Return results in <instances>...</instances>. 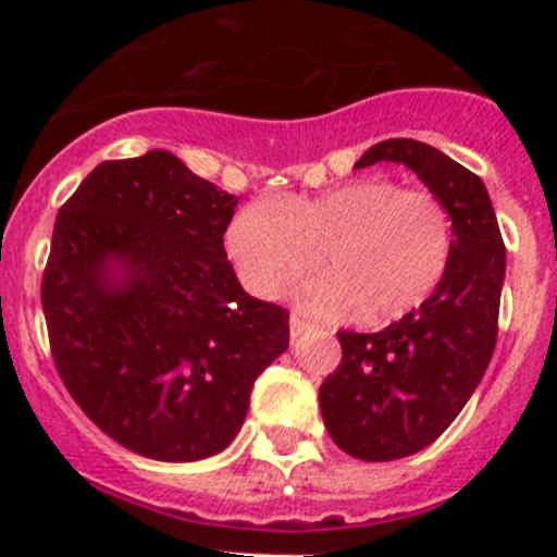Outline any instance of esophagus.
<instances>
[{
  "label": "esophagus",
  "mask_w": 557,
  "mask_h": 557,
  "mask_svg": "<svg viewBox=\"0 0 557 557\" xmlns=\"http://www.w3.org/2000/svg\"><path fill=\"white\" fill-rule=\"evenodd\" d=\"M307 329H310V323H307L305 318H299V314H290V339H299Z\"/></svg>",
  "instance_id": "34e87169"
}]
</instances>
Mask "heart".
<instances>
[{"label":"heart","mask_w":557,"mask_h":557,"mask_svg":"<svg viewBox=\"0 0 557 557\" xmlns=\"http://www.w3.org/2000/svg\"><path fill=\"white\" fill-rule=\"evenodd\" d=\"M453 247L445 201L387 177L247 205L226 228L228 258L261 299H280L323 252L329 272L307 280L296 305L329 320L367 312L374 323H391L418 310L445 280Z\"/></svg>","instance_id":"b5f03b06"}]
</instances>
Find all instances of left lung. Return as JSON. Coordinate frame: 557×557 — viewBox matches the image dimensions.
<instances>
[{
  "instance_id": "obj_1",
  "label": "left lung",
  "mask_w": 557,
  "mask_h": 557,
  "mask_svg": "<svg viewBox=\"0 0 557 557\" xmlns=\"http://www.w3.org/2000/svg\"><path fill=\"white\" fill-rule=\"evenodd\" d=\"M377 161L409 166L447 205L453 261L425 305L377 334L339 331L342 363L320 385V412L339 450L396 460L445 434L480 385L498 336L504 250L485 183L431 145L385 139L356 170Z\"/></svg>"
}]
</instances>
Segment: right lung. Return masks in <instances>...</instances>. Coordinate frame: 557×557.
<instances>
[{"label": "right lung", "instance_id": "1", "mask_svg": "<svg viewBox=\"0 0 557 557\" xmlns=\"http://www.w3.org/2000/svg\"><path fill=\"white\" fill-rule=\"evenodd\" d=\"M237 196L166 150L104 161L59 210L42 274L50 352L77 407L126 450L201 460L245 423L288 312L226 258Z\"/></svg>", "mask_w": 557, "mask_h": 557}]
</instances>
